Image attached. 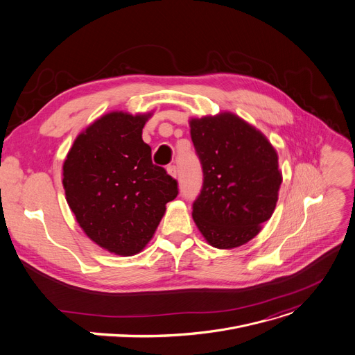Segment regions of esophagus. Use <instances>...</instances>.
Returning a JSON list of instances; mask_svg holds the SVG:
<instances>
[{
    "instance_id": "34e87169",
    "label": "esophagus",
    "mask_w": 355,
    "mask_h": 355,
    "mask_svg": "<svg viewBox=\"0 0 355 355\" xmlns=\"http://www.w3.org/2000/svg\"><path fill=\"white\" fill-rule=\"evenodd\" d=\"M167 171H168V174L171 175V177H174V178H177V174H178V170H177V167L175 166H168L167 167Z\"/></svg>"
}]
</instances>
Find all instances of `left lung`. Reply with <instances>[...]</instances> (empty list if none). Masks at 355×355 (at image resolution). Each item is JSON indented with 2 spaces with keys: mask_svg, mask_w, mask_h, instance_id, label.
Returning <instances> with one entry per match:
<instances>
[{
  "mask_svg": "<svg viewBox=\"0 0 355 355\" xmlns=\"http://www.w3.org/2000/svg\"><path fill=\"white\" fill-rule=\"evenodd\" d=\"M191 139L202 167L192 218L215 248L254 238L276 207L282 174L268 139L235 114L192 119Z\"/></svg>",
  "mask_w": 355,
  "mask_h": 355,
  "instance_id": "8db88e82",
  "label": "left lung"
}]
</instances>
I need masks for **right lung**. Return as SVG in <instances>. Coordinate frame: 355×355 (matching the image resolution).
Wrapping results in <instances>:
<instances>
[{
	"instance_id": "obj_1",
	"label": "right lung",
	"mask_w": 355,
	"mask_h": 355,
	"mask_svg": "<svg viewBox=\"0 0 355 355\" xmlns=\"http://www.w3.org/2000/svg\"><path fill=\"white\" fill-rule=\"evenodd\" d=\"M147 116L109 113L78 136L63 163L67 201L85 234L132 256L153 238L178 182L153 164L141 139Z\"/></svg>"
}]
</instances>
